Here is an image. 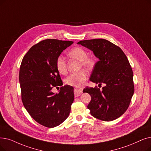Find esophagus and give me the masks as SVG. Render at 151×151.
Instances as JSON below:
<instances>
[{
    "mask_svg": "<svg viewBox=\"0 0 151 151\" xmlns=\"http://www.w3.org/2000/svg\"><path fill=\"white\" fill-rule=\"evenodd\" d=\"M82 93H83V89H82L75 88V89H74V94H75V97L80 96V95H81Z\"/></svg>",
    "mask_w": 151,
    "mask_h": 151,
    "instance_id": "obj_1",
    "label": "esophagus"
}]
</instances>
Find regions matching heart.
Returning a JSON list of instances; mask_svg holds the SVG:
<instances>
[{"instance_id":"1","label":"heart","mask_w":151,"mask_h":151,"mask_svg":"<svg viewBox=\"0 0 151 151\" xmlns=\"http://www.w3.org/2000/svg\"><path fill=\"white\" fill-rule=\"evenodd\" d=\"M69 57L81 61L83 66L91 68L94 65V61L92 58L88 57L87 52L81 47H75L72 49L68 53ZM56 67L60 73L64 74L67 71V63L62 56H58L56 60ZM88 73L85 70L72 73L65 79V83L70 86H81L86 81Z\"/></svg>"}]
</instances>
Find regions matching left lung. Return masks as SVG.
<instances>
[{"mask_svg":"<svg viewBox=\"0 0 151 151\" xmlns=\"http://www.w3.org/2000/svg\"><path fill=\"white\" fill-rule=\"evenodd\" d=\"M93 52L99 58L94 65L90 81L106 84L102 91L86 88L83 93L91 97L88 108L92 116L102 121H112L122 115L129 107L134 94L133 73L123 50L104 39L78 42Z\"/></svg>","mask_w":151,"mask_h":151,"instance_id":"1","label":"left lung"}]
</instances>
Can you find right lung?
I'll return each mask as SVG.
<instances>
[{"label": "right lung", "mask_w": 151, "mask_h": 151, "mask_svg": "<svg viewBox=\"0 0 151 151\" xmlns=\"http://www.w3.org/2000/svg\"><path fill=\"white\" fill-rule=\"evenodd\" d=\"M73 41L45 39L33 45L22 60L19 81L23 106L39 124L54 128L68 116L74 101L73 88L62 86L56 60ZM61 86L60 93L51 92Z\"/></svg>", "instance_id": "1"}]
</instances>
